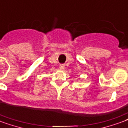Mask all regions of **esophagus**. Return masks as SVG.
Here are the masks:
<instances>
[{
    "instance_id": "1",
    "label": "esophagus",
    "mask_w": 128,
    "mask_h": 128,
    "mask_svg": "<svg viewBox=\"0 0 128 128\" xmlns=\"http://www.w3.org/2000/svg\"><path fill=\"white\" fill-rule=\"evenodd\" d=\"M59 68H60V70H63V69L65 68V65H63V64H62V65H59Z\"/></svg>"
}]
</instances>
